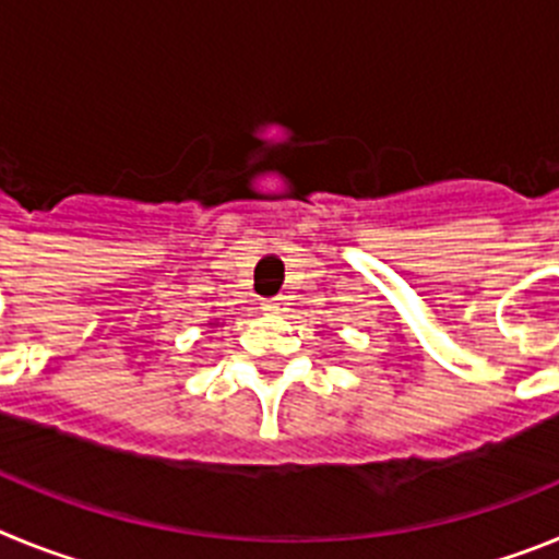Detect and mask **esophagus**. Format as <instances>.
Masks as SVG:
<instances>
[{"mask_svg": "<svg viewBox=\"0 0 559 559\" xmlns=\"http://www.w3.org/2000/svg\"><path fill=\"white\" fill-rule=\"evenodd\" d=\"M263 310H269V313H285L288 310V299L285 296H271V299L263 302Z\"/></svg>", "mask_w": 559, "mask_h": 559, "instance_id": "esophagus-1", "label": "esophagus"}]
</instances>
